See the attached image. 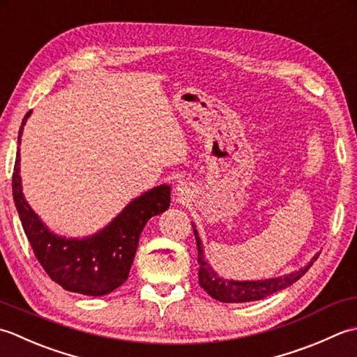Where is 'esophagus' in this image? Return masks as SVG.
<instances>
[{
	"label": "esophagus",
	"mask_w": 357,
	"mask_h": 357,
	"mask_svg": "<svg viewBox=\"0 0 357 357\" xmlns=\"http://www.w3.org/2000/svg\"><path fill=\"white\" fill-rule=\"evenodd\" d=\"M188 197H189V189L183 181H180V183L176 186V189H174V199H176V202L185 203Z\"/></svg>",
	"instance_id": "1"
}]
</instances>
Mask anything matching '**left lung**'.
I'll return each mask as SVG.
<instances>
[{"instance_id": "left-lung-1", "label": "left lung", "mask_w": 357, "mask_h": 357, "mask_svg": "<svg viewBox=\"0 0 357 357\" xmlns=\"http://www.w3.org/2000/svg\"><path fill=\"white\" fill-rule=\"evenodd\" d=\"M195 240H197V250H199V283L200 287L206 291V293L213 297V299L225 302V303H238V302H252V301H260L265 299V297L271 296L278 291L293 285L294 282L299 280L302 275L310 270V266L314 264V260L319 257L316 254L314 257L311 259L310 264L301 268L299 271L291 273L287 275H282V278L275 279H268V280H254V282H234V280H227L217 275L213 268L209 266L208 261L203 256V248L200 243V238L197 231L194 229Z\"/></svg>"}]
</instances>
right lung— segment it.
I'll list each match as a JSON object with an SVG mask.
<instances>
[{"label": "right lung", "mask_w": 357, "mask_h": 357, "mask_svg": "<svg viewBox=\"0 0 357 357\" xmlns=\"http://www.w3.org/2000/svg\"><path fill=\"white\" fill-rule=\"evenodd\" d=\"M29 111L18 132V144ZM12 192L21 225L43 270L58 285L72 293L105 296L126 282L144 225L169 208L171 188L157 186L130 202L123 213L89 238H66L52 234L41 223L21 192L20 152L12 174Z\"/></svg>", "instance_id": "right-lung-1"}]
</instances>
